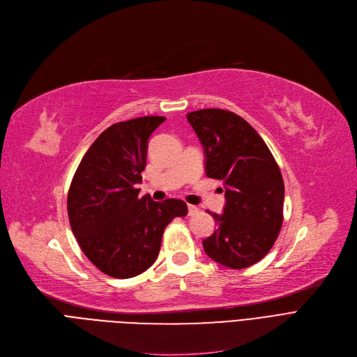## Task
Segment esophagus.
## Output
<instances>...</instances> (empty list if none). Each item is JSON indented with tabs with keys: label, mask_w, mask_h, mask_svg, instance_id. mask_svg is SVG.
Instances as JSON below:
<instances>
[{
	"label": "esophagus",
	"mask_w": 357,
	"mask_h": 357,
	"mask_svg": "<svg viewBox=\"0 0 357 357\" xmlns=\"http://www.w3.org/2000/svg\"><path fill=\"white\" fill-rule=\"evenodd\" d=\"M198 211H199V208L195 207V205H188V215H195V214H198Z\"/></svg>",
	"instance_id": "34e87169"
}]
</instances>
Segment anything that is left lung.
<instances>
[{
  "mask_svg": "<svg viewBox=\"0 0 357 357\" xmlns=\"http://www.w3.org/2000/svg\"><path fill=\"white\" fill-rule=\"evenodd\" d=\"M205 155V174L226 185L222 214L208 213L218 229L202 241L205 253L230 269L264 259L282 227L285 186L279 166L257 131L220 108L186 114Z\"/></svg>",
  "mask_w": 357,
  "mask_h": 357,
  "instance_id": "1",
  "label": "left lung"
}]
</instances>
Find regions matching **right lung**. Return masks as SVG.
Instances as JSON below:
<instances>
[{"instance_id":"right-lung-1","label":"right lung","mask_w":357,"mask_h":357,"mask_svg":"<svg viewBox=\"0 0 357 357\" xmlns=\"http://www.w3.org/2000/svg\"><path fill=\"white\" fill-rule=\"evenodd\" d=\"M165 120L150 116L109 126L91 144L70 183L72 233L85 256L112 278H133L152 266L167 224L188 213L181 199L156 202L139 198L136 190L147 140Z\"/></svg>"}]
</instances>
